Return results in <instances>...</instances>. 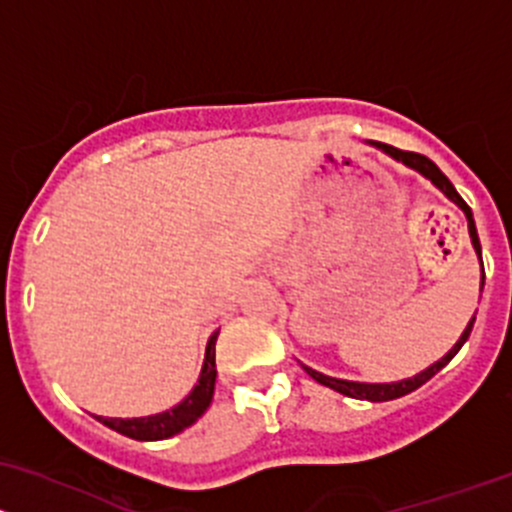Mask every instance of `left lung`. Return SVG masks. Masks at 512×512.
<instances>
[{"label":"left lung","mask_w":512,"mask_h":512,"mask_svg":"<svg viewBox=\"0 0 512 512\" xmlns=\"http://www.w3.org/2000/svg\"><path fill=\"white\" fill-rule=\"evenodd\" d=\"M372 147H377V150H382L384 155H389L392 160L402 162V165H407L409 170L419 172L421 177L429 179L431 184H434L439 192H444L446 199H451L453 204H456L458 209H461L463 214H466V221H468V236H471V244H473V251H476L478 261H481V291H483V283H486V273H483V258H481V241H478V231H476V221H473V212L471 207H468L466 202L461 199V194L456 192V187L449 182V177L444 175V172L439 170V167L434 165V162L429 160V157L419 155V152H407V150H397V147L392 145H384V142H370ZM473 323H476V313H473V318L468 320L466 330H463L461 337H458L456 345L451 347L449 352H446L441 360H436L434 365H429L426 370H421L419 374H414V377H407V379H399V382H352V379H337V377H330V374H323L318 370H313V367L308 365H300L305 372L310 374V377L315 379V382H320L323 387H330L335 389V392L345 394V397H352V399H367V402H389V399H399L404 397V394L414 392V389H419L421 384L429 382L431 377H434L436 372L444 370L446 365L456 357V352L461 350L463 342L468 340V335H471L473 330Z\"/></svg>","instance_id":"1"}]
</instances>
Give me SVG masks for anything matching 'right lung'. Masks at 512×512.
<instances>
[{"label": "right lung", "instance_id": "1", "mask_svg": "<svg viewBox=\"0 0 512 512\" xmlns=\"http://www.w3.org/2000/svg\"><path fill=\"white\" fill-rule=\"evenodd\" d=\"M219 330L209 337L207 352H204V365L202 372H199L197 384L192 387V392L182 399V402L175 404L172 409L160 414L150 416H133V419H115V416H96L100 424H105L108 429L118 431V434L130 436L135 441H162L170 439V436L179 434L187 426H192L194 421L199 419L209 409L214 397V382H217V352H214V345H217Z\"/></svg>", "mask_w": 512, "mask_h": 512}]
</instances>
